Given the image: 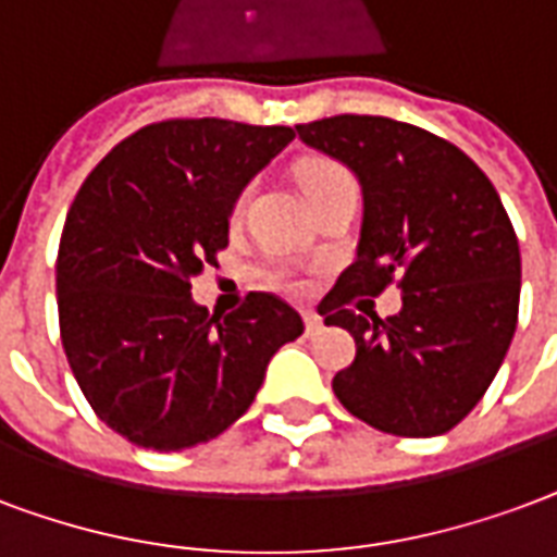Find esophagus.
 Returning a JSON list of instances; mask_svg holds the SVG:
<instances>
[{
    "mask_svg": "<svg viewBox=\"0 0 557 557\" xmlns=\"http://www.w3.org/2000/svg\"><path fill=\"white\" fill-rule=\"evenodd\" d=\"M304 327H307V336H315L321 331L319 312H304Z\"/></svg>",
    "mask_w": 557,
    "mask_h": 557,
    "instance_id": "1",
    "label": "esophagus"
}]
</instances>
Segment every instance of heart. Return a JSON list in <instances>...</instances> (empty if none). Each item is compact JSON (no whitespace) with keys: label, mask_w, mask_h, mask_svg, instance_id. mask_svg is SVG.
I'll use <instances>...</instances> for the list:
<instances>
[{"label":"heart","mask_w":557,"mask_h":557,"mask_svg":"<svg viewBox=\"0 0 557 557\" xmlns=\"http://www.w3.org/2000/svg\"><path fill=\"white\" fill-rule=\"evenodd\" d=\"M298 180L300 188L307 191L310 197V203L321 200L324 195H331V191H339V188H351L354 176L348 174V168H342L339 162H331V159H310V162H304L298 168ZM247 200V188L245 191H238L236 203H233V215H238L242 209H245ZM271 283L277 286V289L286 292H298L300 283L286 271H274L271 274Z\"/></svg>","instance_id":"heart-1"}]
</instances>
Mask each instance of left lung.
Returning <instances> with one entry per match:
<instances>
[{
    "label": "left lung",
    "instance_id": "8db88e82",
    "mask_svg": "<svg viewBox=\"0 0 557 557\" xmlns=\"http://www.w3.org/2000/svg\"><path fill=\"white\" fill-rule=\"evenodd\" d=\"M295 129L362 185L357 259L319 304L324 324L357 342L333 393L383 434H446L487 393L517 331L522 271L508 212L467 152L413 123L336 114ZM393 278L403 310L377 320L368 298Z\"/></svg>",
    "mask_w": 557,
    "mask_h": 557
}]
</instances>
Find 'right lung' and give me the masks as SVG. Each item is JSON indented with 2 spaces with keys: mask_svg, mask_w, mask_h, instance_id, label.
Returning a JSON list of instances; mask_svg holds the SVG:
<instances>
[{
  "mask_svg": "<svg viewBox=\"0 0 557 557\" xmlns=\"http://www.w3.org/2000/svg\"><path fill=\"white\" fill-rule=\"evenodd\" d=\"M292 126L176 117L132 132L82 183L55 262L61 345L94 413L152 451L224 434L268 360L304 333L286 300L250 292L224 319L191 300L218 265L238 191Z\"/></svg>",
  "mask_w": 557,
  "mask_h": 557,
  "instance_id": "obj_1",
  "label": "right lung"
}]
</instances>
